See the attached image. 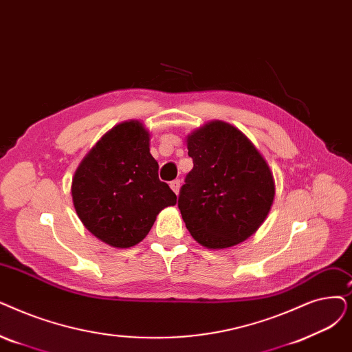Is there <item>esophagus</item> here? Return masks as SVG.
Masks as SVG:
<instances>
[{
  "label": "esophagus",
  "instance_id": "34e87169",
  "mask_svg": "<svg viewBox=\"0 0 352 352\" xmlns=\"http://www.w3.org/2000/svg\"><path fill=\"white\" fill-rule=\"evenodd\" d=\"M170 187H171V190H173L175 194H178V191H179V181H178V179L171 181V182H170Z\"/></svg>",
  "mask_w": 352,
  "mask_h": 352
}]
</instances>
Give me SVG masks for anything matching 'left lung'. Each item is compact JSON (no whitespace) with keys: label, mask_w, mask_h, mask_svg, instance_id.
I'll return each instance as SVG.
<instances>
[{"label":"left lung","mask_w":352,"mask_h":352,"mask_svg":"<svg viewBox=\"0 0 352 352\" xmlns=\"http://www.w3.org/2000/svg\"><path fill=\"white\" fill-rule=\"evenodd\" d=\"M194 166L178 198L192 239L207 249L248 240L263 224L274 200L270 166L240 129L211 120L187 135Z\"/></svg>","instance_id":"1"}]
</instances>
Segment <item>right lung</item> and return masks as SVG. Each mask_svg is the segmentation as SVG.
Here are the masks:
<instances>
[{"mask_svg":"<svg viewBox=\"0 0 352 352\" xmlns=\"http://www.w3.org/2000/svg\"><path fill=\"white\" fill-rule=\"evenodd\" d=\"M141 120L115 125L91 146L72 179V200L87 230L112 248L128 249L149 233L177 195L158 178Z\"/></svg>","mask_w":352,"mask_h":352,"instance_id":"right-lung-1","label":"right lung"}]
</instances>
